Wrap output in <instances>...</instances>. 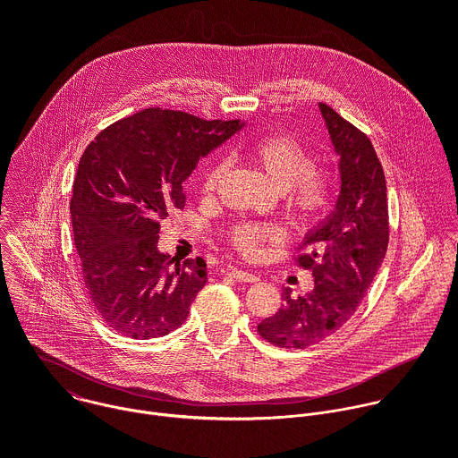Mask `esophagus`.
<instances>
[{
	"label": "esophagus",
	"mask_w": 458,
	"mask_h": 458,
	"mask_svg": "<svg viewBox=\"0 0 458 458\" xmlns=\"http://www.w3.org/2000/svg\"><path fill=\"white\" fill-rule=\"evenodd\" d=\"M228 276L233 277L235 281H241V283H255L259 277L251 272H246V270H241V268H230L228 270Z\"/></svg>",
	"instance_id": "1"
}]
</instances>
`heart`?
Wrapping results in <instances>:
<instances>
[{"label":"heart","mask_w":458,"mask_h":458,"mask_svg":"<svg viewBox=\"0 0 458 458\" xmlns=\"http://www.w3.org/2000/svg\"><path fill=\"white\" fill-rule=\"evenodd\" d=\"M248 157L265 172L268 181L284 195L290 216L299 223L317 221L332 203L330 181L313 172V156L290 136H267L248 147ZM226 170V161H216L205 175V191H214ZM233 244L246 255L259 246L279 239V230L263 223H239L230 232Z\"/></svg>","instance_id":"obj_1"}]
</instances>
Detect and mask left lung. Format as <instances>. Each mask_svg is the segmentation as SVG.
<instances>
[{
  "label": "left lung",
  "mask_w": 458,
  "mask_h": 458,
  "mask_svg": "<svg viewBox=\"0 0 458 458\" xmlns=\"http://www.w3.org/2000/svg\"><path fill=\"white\" fill-rule=\"evenodd\" d=\"M339 157L335 208L306 232L299 265L313 270V290L260 320V337L281 348H306L335 334L352 318L373 283L389 239L387 190L371 141L328 105L318 103Z\"/></svg>",
  "instance_id": "obj_1"
}]
</instances>
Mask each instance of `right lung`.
Segmentation results:
<instances>
[{
    "mask_svg": "<svg viewBox=\"0 0 458 458\" xmlns=\"http://www.w3.org/2000/svg\"><path fill=\"white\" fill-rule=\"evenodd\" d=\"M244 124L147 108L87 147L71 201L74 242L90 299L117 334L154 339L186 320L207 265L184 260L172 269L174 257L157 246L159 223L184 208L182 182L201 157Z\"/></svg>",
    "mask_w": 458,
    "mask_h": 458,
    "instance_id": "1",
    "label": "right lung"
}]
</instances>
